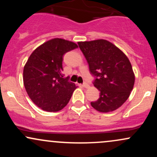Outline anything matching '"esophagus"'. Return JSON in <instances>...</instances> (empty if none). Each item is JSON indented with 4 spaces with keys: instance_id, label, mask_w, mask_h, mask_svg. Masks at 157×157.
Segmentation results:
<instances>
[{
    "instance_id": "esophagus-1",
    "label": "esophagus",
    "mask_w": 157,
    "mask_h": 157,
    "mask_svg": "<svg viewBox=\"0 0 157 157\" xmlns=\"http://www.w3.org/2000/svg\"><path fill=\"white\" fill-rule=\"evenodd\" d=\"M82 86H83L84 88H89V85L88 84L87 82H83V83H82Z\"/></svg>"
}]
</instances>
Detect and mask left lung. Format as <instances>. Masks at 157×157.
Wrapping results in <instances>:
<instances>
[{"instance_id": "8db88e82", "label": "left lung", "mask_w": 157, "mask_h": 157, "mask_svg": "<svg viewBox=\"0 0 157 157\" xmlns=\"http://www.w3.org/2000/svg\"><path fill=\"white\" fill-rule=\"evenodd\" d=\"M78 46L94 77L93 84L100 91L91 102L100 112H110L120 108L129 97L134 85L132 66L125 54L105 40L78 42Z\"/></svg>"}]
</instances>
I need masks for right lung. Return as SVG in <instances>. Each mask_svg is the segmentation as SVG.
Returning a JSON list of instances; mask_svg holds the SVG:
<instances>
[{"label":"right lung","mask_w":157,"mask_h":157,"mask_svg":"<svg viewBox=\"0 0 157 157\" xmlns=\"http://www.w3.org/2000/svg\"><path fill=\"white\" fill-rule=\"evenodd\" d=\"M75 43L55 38L32 53L23 68V83L36 105L49 112L60 111L68 104L76 86L64 77L63 60L66 52L77 48Z\"/></svg>","instance_id":"add662e5"}]
</instances>
